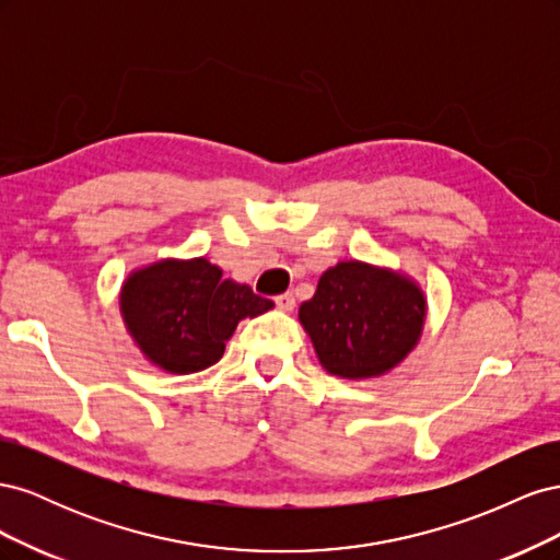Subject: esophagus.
<instances>
[{"instance_id": "obj_1", "label": "esophagus", "mask_w": 560, "mask_h": 560, "mask_svg": "<svg viewBox=\"0 0 560 560\" xmlns=\"http://www.w3.org/2000/svg\"><path fill=\"white\" fill-rule=\"evenodd\" d=\"M294 294L292 292H284V294H280V296H276V306L282 311V313H290V311H294Z\"/></svg>"}]
</instances>
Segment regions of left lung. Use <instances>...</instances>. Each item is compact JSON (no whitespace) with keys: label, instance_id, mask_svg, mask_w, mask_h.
<instances>
[{"label":"left lung","instance_id":"obj_1","mask_svg":"<svg viewBox=\"0 0 560 560\" xmlns=\"http://www.w3.org/2000/svg\"><path fill=\"white\" fill-rule=\"evenodd\" d=\"M425 319L428 294L416 278L360 259L327 268L299 306L322 369L346 381L389 374L418 346Z\"/></svg>","mask_w":560,"mask_h":560}]
</instances>
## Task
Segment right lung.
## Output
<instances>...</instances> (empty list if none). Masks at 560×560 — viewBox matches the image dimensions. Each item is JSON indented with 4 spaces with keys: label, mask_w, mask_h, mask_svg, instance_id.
<instances>
[{
    "label": "right lung",
    "mask_w": 560,
    "mask_h": 560,
    "mask_svg": "<svg viewBox=\"0 0 560 560\" xmlns=\"http://www.w3.org/2000/svg\"><path fill=\"white\" fill-rule=\"evenodd\" d=\"M273 308L249 284L222 278L206 257H165L132 268L118 292V311L144 360L186 376L222 360L238 322Z\"/></svg>",
    "instance_id": "1"
}]
</instances>
